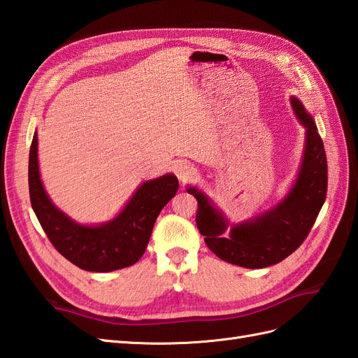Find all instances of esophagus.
<instances>
[{
  "instance_id": "34e87169",
  "label": "esophagus",
  "mask_w": 358,
  "mask_h": 358,
  "mask_svg": "<svg viewBox=\"0 0 358 358\" xmlns=\"http://www.w3.org/2000/svg\"><path fill=\"white\" fill-rule=\"evenodd\" d=\"M173 170H175L178 179L182 183L191 180L194 178V175H196V171H194V167L189 164V162H185V161L176 162L175 167H173Z\"/></svg>"
}]
</instances>
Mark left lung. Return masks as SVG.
Segmentation results:
<instances>
[{"label":"left lung","instance_id":"obj_1","mask_svg":"<svg viewBox=\"0 0 358 358\" xmlns=\"http://www.w3.org/2000/svg\"><path fill=\"white\" fill-rule=\"evenodd\" d=\"M289 104L305 128V148L294 180L272 208L230 225L208 194L187 185L199 203L196 222L206 245L230 264L263 268L280 263L306 239L326 201L327 158L317 124L297 96L291 95Z\"/></svg>","mask_w":358,"mask_h":358}]
</instances>
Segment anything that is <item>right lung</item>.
<instances>
[{
	"label": "right lung",
	"mask_w": 358,
	"mask_h": 358,
	"mask_svg": "<svg viewBox=\"0 0 358 358\" xmlns=\"http://www.w3.org/2000/svg\"><path fill=\"white\" fill-rule=\"evenodd\" d=\"M28 183L31 206L57 251L88 272H113L137 263L152 234L162 208L176 196L179 180L173 173L140 183L110 221L82 224L62 212L43 185L38 167V137L29 149Z\"/></svg>",
	"instance_id": "1"
}]
</instances>
